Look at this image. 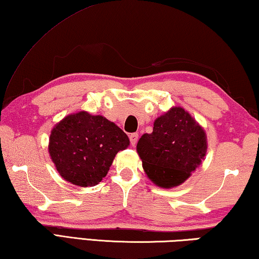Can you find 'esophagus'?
<instances>
[{"label": "esophagus", "mask_w": 259, "mask_h": 259, "mask_svg": "<svg viewBox=\"0 0 259 259\" xmlns=\"http://www.w3.org/2000/svg\"><path fill=\"white\" fill-rule=\"evenodd\" d=\"M129 139H130V143H131V145L133 146H135L136 144H137V142H138V134H131L130 136H129Z\"/></svg>", "instance_id": "34e87169"}]
</instances>
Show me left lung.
Returning <instances> with one entry per match:
<instances>
[{
    "instance_id": "left-lung-1",
    "label": "left lung",
    "mask_w": 259,
    "mask_h": 259,
    "mask_svg": "<svg viewBox=\"0 0 259 259\" xmlns=\"http://www.w3.org/2000/svg\"><path fill=\"white\" fill-rule=\"evenodd\" d=\"M137 152L148 178L157 186L174 187L190 177L207 152L203 129L182 107L157 117L152 134L142 136Z\"/></svg>"
}]
</instances>
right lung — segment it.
Returning <instances> with one entry per match:
<instances>
[{
    "instance_id": "1",
    "label": "right lung",
    "mask_w": 259,
    "mask_h": 259,
    "mask_svg": "<svg viewBox=\"0 0 259 259\" xmlns=\"http://www.w3.org/2000/svg\"><path fill=\"white\" fill-rule=\"evenodd\" d=\"M49 142V153L60 176L82 187L102 182L116 153L130 143L113 122L87 112L60 121L52 129Z\"/></svg>"
}]
</instances>
